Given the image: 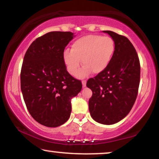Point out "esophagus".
I'll return each instance as SVG.
<instances>
[{"instance_id": "obj_1", "label": "esophagus", "mask_w": 159, "mask_h": 159, "mask_svg": "<svg viewBox=\"0 0 159 159\" xmlns=\"http://www.w3.org/2000/svg\"><path fill=\"white\" fill-rule=\"evenodd\" d=\"M82 86H83L84 88V87L86 86V81H85V80H82Z\"/></svg>"}]
</instances>
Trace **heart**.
I'll return each mask as SVG.
<instances>
[{
	"label": "heart",
	"mask_w": 159,
	"mask_h": 159,
	"mask_svg": "<svg viewBox=\"0 0 159 159\" xmlns=\"http://www.w3.org/2000/svg\"><path fill=\"white\" fill-rule=\"evenodd\" d=\"M115 49V42L111 37L88 34L76 40L71 51L65 50L63 60L71 76L77 75L78 77L82 78L90 72L98 75L106 70L114 57ZM80 60L84 67L79 72Z\"/></svg>",
	"instance_id": "b5f03b06"
}]
</instances>
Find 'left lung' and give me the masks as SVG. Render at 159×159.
Here are the masks:
<instances>
[{
  "mask_svg": "<svg viewBox=\"0 0 159 159\" xmlns=\"http://www.w3.org/2000/svg\"><path fill=\"white\" fill-rule=\"evenodd\" d=\"M103 32L114 39L116 49L106 70L87 82L88 88L93 91L89 110L97 122L113 125L129 114L136 101L140 64L129 39L112 31Z\"/></svg>",
  "mask_w": 159,
  "mask_h": 159,
  "instance_id": "obj_1",
  "label": "left lung"
}]
</instances>
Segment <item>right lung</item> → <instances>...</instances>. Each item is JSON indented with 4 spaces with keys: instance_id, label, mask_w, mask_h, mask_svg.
Returning <instances> with one entry per match:
<instances>
[{
    "instance_id": "right-lung-1",
    "label": "right lung",
    "mask_w": 159,
    "mask_h": 159,
    "mask_svg": "<svg viewBox=\"0 0 159 159\" xmlns=\"http://www.w3.org/2000/svg\"><path fill=\"white\" fill-rule=\"evenodd\" d=\"M73 39L71 32H50L28 48L21 69V89L28 111L34 120L56 127L68 120L71 101L82 82L66 70L63 53Z\"/></svg>"
}]
</instances>
